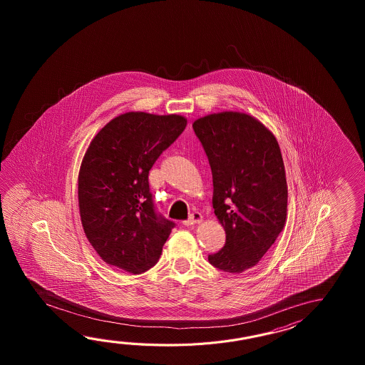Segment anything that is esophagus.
Segmentation results:
<instances>
[{
    "label": "esophagus",
    "instance_id": "obj_1",
    "mask_svg": "<svg viewBox=\"0 0 365 365\" xmlns=\"http://www.w3.org/2000/svg\"><path fill=\"white\" fill-rule=\"evenodd\" d=\"M202 215L201 212H193L190 217H189V219L187 220H185V222H182V225H186V227H192V225H200V223H202Z\"/></svg>",
    "mask_w": 365,
    "mask_h": 365
}]
</instances>
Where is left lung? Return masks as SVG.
<instances>
[{
  "mask_svg": "<svg viewBox=\"0 0 365 365\" xmlns=\"http://www.w3.org/2000/svg\"><path fill=\"white\" fill-rule=\"evenodd\" d=\"M193 129L212 172V206L225 244L209 262L240 274L255 267L283 231L288 189L279 143L256 117L217 112L200 117Z\"/></svg>",
  "mask_w": 365,
  "mask_h": 365,
  "instance_id": "obj_1",
  "label": "left lung"
}]
</instances>
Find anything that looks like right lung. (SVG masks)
Here are the masks:
<instances>
[{"label":"right lung","mask_w":365,"mask_h":365,"mask_svg":"<svg viewBox=\"0 0 365 365\" xmlns=\"http://www.w3.org/2000/svg\"><path fill=\"white\" fill-rule=\"evenodd\" d=\"M187 120L128 112L90 142L78 175V205L87 240L107 264L142 274L158 262L175 223L158 215L148 171Z\"/></svg>","instance_id":"obj_1"}]
</instances>
